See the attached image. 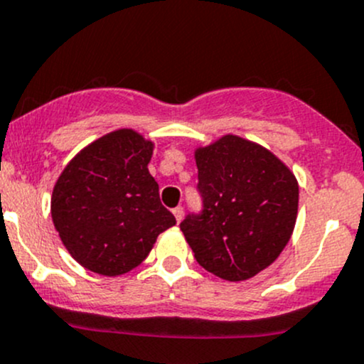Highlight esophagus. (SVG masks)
<instances>
[{
	"label": "esophagus",
	"instance_id": "34e87169",
	"mask_svg": "<svg viewBox=\"0 0 364 364\" xmlns=\"http://www.w3.org/2000/svg\"><path fill=\"white\" fill-rule=\"evenodd\" d=\"M172 215H174V218H176V222H181V218H183V208L181 205H178V208H174L172 209Z\"/></svg>",
	"mask_w": 364,
	"mask_h": 364
}]
</instances>
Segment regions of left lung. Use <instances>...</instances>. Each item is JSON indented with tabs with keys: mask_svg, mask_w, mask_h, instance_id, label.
Instances as JSON below:
<instances>
[{
	"mask_svg": "<svg viewBox=\"0 0 364 364\" xmlns=\"http://www.w3.org/2000/svg\"><path fill=\"white\" fill-rule=\"evenodd\" d=\"M204 199L181 230L196 259L227 282H245L278 259L294 232L299 185L273 151L225 134L193 151Z\"/></svg>",
	"mask_w": 364,
	"mask_h": 364,
	"instance_id": "8db88e82",
	"label": "left lung"
}]
</instances>
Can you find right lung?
<instances>
[{
    "label": "right lung",
    "instance_id": "add662e5",
    "mask_svg": "<svg viewBox=\"0 0 364 364\" xmlns=\"http://www.w3.org/2000/svg\"><path fill=\"white\" fill-rule=\"evenodd\" d=\"M155 142L119 128L80 149L58 178L53 223L82 267L117 277L137 267L159 234L176 225L148 171Z\"/></svg>",
    "mask_w": 364,
    "mask_h": 364
}]
</instances>
